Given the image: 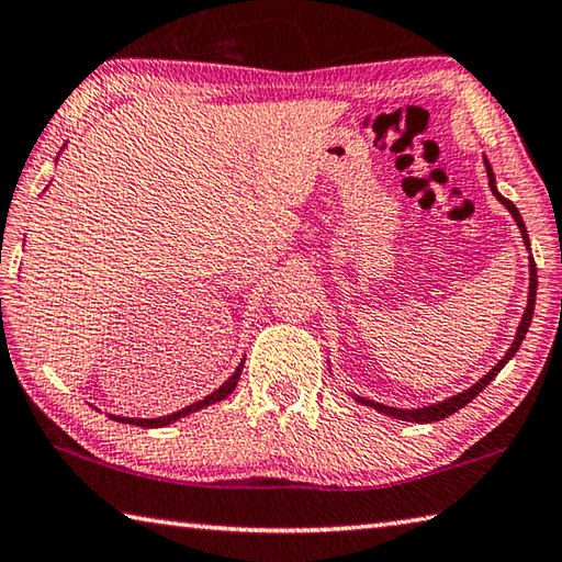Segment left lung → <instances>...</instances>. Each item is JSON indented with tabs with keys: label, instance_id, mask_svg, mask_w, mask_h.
I'll return each instance as SVG.
<instances>
[{
	"label": "left lung",
	"instance_id": "left-lung-1",
	"mask_svg": "<svg viewBox=\"0 0 562 562\" xmlns=\"http://www.w3.org/2000/svg\"><path fill=\"white\" fill-rule=\"evenodd\" d=\"M484 165H486L488 187H492L494 196L504 203V206L508 209V213H512L514 221H516V226L521 228L524 243H526V246H530V243H528V231H526V223H524V218H521V213H518V209L514 206L512 201L504 199L502 193L496 191V183H494V171H492V167H488V161H486V159H484ZM536 288H538V272H536V262H533V258H530V288H528V304H526L524 319H521V324H518V331H516V339H514V344H512V349L506 351L504 359L498 361V363L494 366V369L484 375L482 381L474 383L472 387H467L464 393H459V395L447 397V401H442V403H435V405H427V407H417V411H401V407H387V405H383V403L366 401V397H359V395H356V403L371 405V407H375V411H379V413H385V415H391V417H397V420H411V423H437V420H442V417H447V415L457 413L459 407H464L467 403H472L474 397H476L479 393H482L484 387H486L488 383H492V381L496 379L498 371H502L504 366L514 359V353L518 351V346H521V341L526 339V331H528V326H530V319H533V307H536Z\"/></svg>",
	"mask_w": 562,
	"mask_h": 562
}]
</instances>
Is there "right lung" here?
<instances>
[{"mask_svg":"<svg viewBox=\"0 0 562 562\" xmlns=\"http://www.w3.org/2000/svg\"><path fill=\"white\" fill-rule=\"evenodd\" d=\"M240 371H243V361H240V366L236 369V373H233L231 379H228L226 383H223L221 387H216V391H213L211 395H206V397H203V401L193 403V405H189V407H181V411L171 413V415H167V417H151V420H145V417H115V415H110V417H112V420H117V423H130V425H137V427H165V425H169V423H177L179 417H183V415L196 413V411H201V407L213 405V403L223 401V397H228L233 391H236L238 379H240Z\"/></svg>","mask_w":562,"mask_h":562,"instance_id":"right-lung-1","label":"right lung"}]
</instances>
